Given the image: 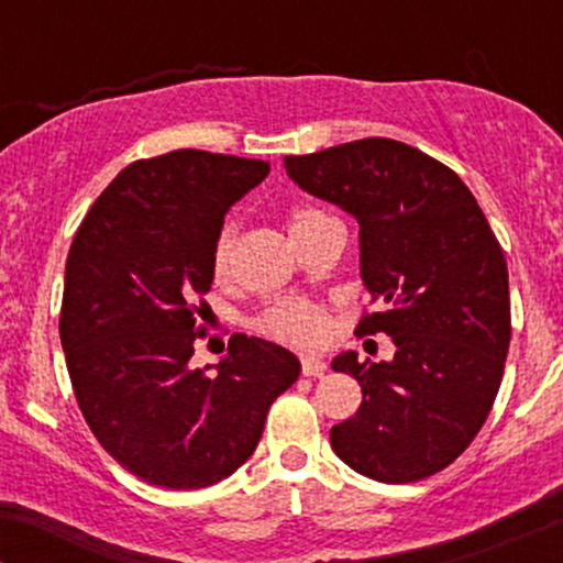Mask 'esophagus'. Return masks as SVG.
<instances>
[{
    "mask_svg": "<svg viewBox=\"0 0 563 563\" xmlns=\"http://www.w3.org/2000/svg\"><path fill=\"white\" fill-rule=\"evenodd\" d=\"M325 371H328V365L322 363L320 357H314V354H303V357H301V373H303V376L320 378V376H325Z\"/></svg>",
    "mask_w": 563,
    "mask_h": 563,
    "instance_id": "obj_1",
    "label": "esophagus"
}]
</instances>
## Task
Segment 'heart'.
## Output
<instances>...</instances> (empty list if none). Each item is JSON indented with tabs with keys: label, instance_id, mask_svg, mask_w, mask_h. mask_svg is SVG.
Instances as JSON below:
<instances>
[{
	"label": "heart",
	"instance_id": "obj_1",
	"mask_svg": "<svg viewBox=\"0 0 563 563\" xmlns=\"http://www.w3.org/2000/svg\"><path fill=\"white\" fill-rule=\"evenodd\" d=\"M328 219L331 217H328L325 211L312 209V206H299V209L290 211L288 224L294 238H299L303 232L328 222ZM235 224H224L214 245V273L219 277L230 273L232 256H235ZM262 331L275 335V339L280 341H290V344H318V341L325 339L328 333V318L318 303L303 299H283L264 312Z\"/></svg>",
	"mask_w": 563,
	"mask_h": 563
}]
</instances>
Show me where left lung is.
<instances>
[{
	"label": "left lung",
	"instance_id": "1",
	"mask_svg": "<svg viewBox=\"0 0 563 563\" xmlns=\"http://www.w3.org/2000/svg\"><path fill=\"white\" fill-rule=\"evenodd\" d=\"M288 177L360 224V277L376 312L357 333L391 335L389 363L341 352L333 371L363 405L331 429L335 455L386 484L426 479L474 442L510 344L508 264L455 172L418 147L367 137L286 156Z\"/></svg>",
	"mask_w": 563,
	"mask_h": 563
}]
</instances>
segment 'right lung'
<instances>
[{
  "instance_id": "add662e5",
  "label": "right lung",
  "mask_w": 563,
  "mask_h": 563,
  "mask_svg": "<svg viewBox=\"0 0 563 563\" xmlns=\"http://www.w3.org/2000/svg\"><path fill=\"white\" fill-rule=\"evenodd\" d=\"M267 174L206 151L134 161L70 243L60 341L76 402L106 452L156 487L235 474L301 373L288 349L243 333L217 365H190L224 214Z\"/></svg>"
}]
</instances>
